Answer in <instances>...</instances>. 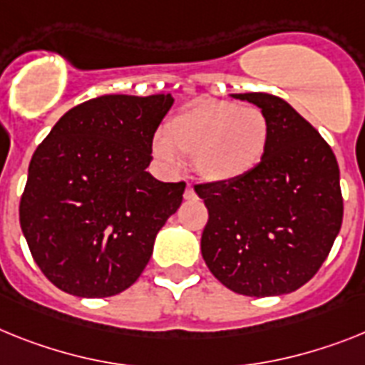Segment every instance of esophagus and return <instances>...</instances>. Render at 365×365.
<instances>
[{
  "instance_id": "1",
  "label": "esophagus",
  "mask_w": 365,
  "mask_h": 365,
  "mask_svg": "<svg viewBox=\"0 0 365 365\" xmlns=\"http://www.w3.org/2000/svg\"><path fill=\"white\" fill-rule=\"evenodd\" d=\"M183 198H185V200H195V198H197V192H195L192 185H187V187H185V192H183Z\"/></svg>"
}]
</instances>
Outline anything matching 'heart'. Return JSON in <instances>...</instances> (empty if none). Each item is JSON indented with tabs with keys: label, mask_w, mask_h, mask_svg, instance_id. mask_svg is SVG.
I'll return each instance as SVG.
<instances>
[{
	"label": "heart",
	"mask_w": 365,
	"mask_h": 365,
	"mask_svg": "<svg viewBox=\"0 0 365 365\" xmlns=\"http://www.w3.org/2000/svg\"><path fill=\"white\" fill-rule=\"evenodd\" d=\"M269 140L271 122L259 107L210 98L168 118L165 137L155 139L154 154L168 165L178 163V154L191 158L202 180L228 183L262 165Z\"/></svg>",
	"instance_id": "obj_1"
}]
</instances>
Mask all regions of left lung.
<instances>
[{
    "mask_svg": "<svg viewBox=\"0 0 365 365\" xmlns=\"http://www.w3.org/2000/svg\"><path fill=\"white\" fill-rule=\"evenodd\" d=\"M234 98L269 116L271 140L249 176L195 185L210 215L202 258L220 284L240 295L292 293L319 271L341 228L338 161L319 131L282 98Z\"/></svg>",
    "mask_w": 365,
    "mask_h": 365,
    "instance_id": "1",
    "label": "left lung"
}]
</instances>
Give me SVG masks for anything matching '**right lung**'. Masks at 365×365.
I'll return each mask as SVG.
<instances>
[{
  "mask_svg": "<svg viewBox=\"0 0 365 365\" xmlns=\"http://www.w3.org/2000/svg\"><path fill=\"white\" fill-rule=\"evenodd\" d=\"M170 94H106L72 107L29 163L20 226L35 263L63 292L102 299L140 277L185 182L146 167Z\"/></svg>",
  "mask_w": 365,
  "mask_h": 365,
  "instance_id": "obj_1",
  "label": "right lung"
}]
</instances>
